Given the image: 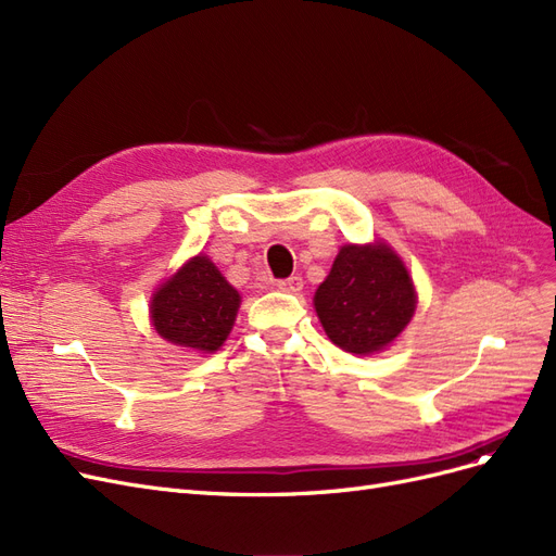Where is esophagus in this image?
Segmentation results:
<instances>
[{"instance_id": "34e87169", "label": "esophagus", "mask_w": 556, "mask_h": 556, "mask_svg": "<svg viewBox=\"0 0 556 556\" xmlns=\"http://www.w3.org/2000/svg\"><path fill=\"white\" fill-rule=\"evenodd\" d=\"M276 288L280 290V292H299L301 288H304V280H301L299 276H290V278H282V280H278L276 282Z\"/></svg>"}]
</instances>
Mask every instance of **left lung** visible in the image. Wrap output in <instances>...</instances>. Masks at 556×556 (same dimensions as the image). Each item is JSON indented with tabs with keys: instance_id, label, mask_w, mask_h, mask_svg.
Instances as JSON below:
<instances>
[{
	"instance_id": "left-lung-1",
	"label": "left lung",
	"mask_w": 556,
	"mask_h": 556,
	"mask_svg": "<svg viewBox=\"0 0 556 556\" xmlns=\"http://www.w3.org/2000/svg\"><path fill=\"white\" fill-rule=\"evenodd\" d=\"M315 311L336 345L371 355L410 323L413 280L387 245H343L315 292Z\"/></svg>"
}]
</instances>
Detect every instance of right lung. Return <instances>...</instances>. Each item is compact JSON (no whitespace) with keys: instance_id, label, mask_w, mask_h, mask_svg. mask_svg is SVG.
<instances>
[{"instance_id":"add662e5","label":"right lung","mask_w":556,"mask_h":556,"mask_svg":"<svg viewBox=\"0 0 556 556\" xmlns=\"http://www.w3.org/2000/svg\"><path fill=\"white\" fill-rule=\"evenodd\" d=\"M241 304L239 292L199 255L153 296V325L174 345L213 352L225 343Z\"/></svg>"}]
</instances>
